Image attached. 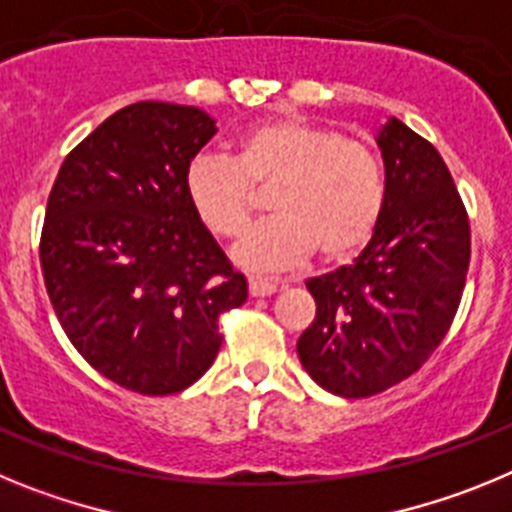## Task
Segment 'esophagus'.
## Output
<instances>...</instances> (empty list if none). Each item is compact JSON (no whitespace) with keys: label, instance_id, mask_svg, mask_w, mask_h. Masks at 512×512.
I'll use <instances>...</instances> for the list:
<instances>
[{"label":"esophagus","instance_id":"obj_1","mask_svg":"<svg viewBox=\"0 0 512 512\" xmlns=\"http://www.w3.org/2000/svg\"><path fill=\"white\" fill-rule=\"evenodd\" d=\"M248 292H251V297H269L277 292V282H269V279H261V277H251L248 279Z\"/></svg>","mask_w":512,"mask_h":512}]
</instances>
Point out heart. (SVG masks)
Listing matches in <instances>:
<instances>
[{
  "label": "heart",
  "mask_w": 512,
  "mask_h": 512,
  "mask_svg": "<svg viewBox=\"0 0 512 512\" xmlns=\"http://www.w3.org/2000/svg\"><path fill=\"white\" fill-rule=\"evenodd\" d=\"M189 205L220 238H238L269 194V223L233 251L248 271H287L312 253L338 264L361 251L382 220L387 187L377 153L361 140L315 122L282 117L253 125L235 161L217 153L192 158L184 176Z\"/></svg>",
  "instance_id": "b5f03b06"
}]
</instances>
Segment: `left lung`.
<instances>
[{
  "label": "left lung",
  "mask_w": 512,
  "mask_h": 512,
  "mask_svg": "<svg viewBox=\"0 0 512 512\" xmlns=\"http://www.w3.org/2000/svg\"><path fill=\"white\" fill-rule=\"evenodd\" d=\"M382 220L354 264L307 279L315 320L297 341L305 372L338 397L408 379L449 333L467 282L469 217L441 153L390 117L377 133Z\"/></svg>",
  "instance_id": "8db88e82"
}]
</instances>
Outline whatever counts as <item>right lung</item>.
I'll return each mask as SVG.
<instances>
[{
	"label": "right lung",
	"mask_w": 512,
	"mask_h": 512,
	"mask_svg": "<svg viewBox=\"0 0 512 512\" xmlns=\"http://www.w3.org/2000/svg\"><path fill=\"white\" fill-rule=\"evenodd\" d=\"M215 133L200 107L128 104L66 156L45 207L40 266L58 323L102 377L140 395L197 382L223 343L217 318L248 297L184 189Z\"/></svg>",
	"instance_id": "add662e5"
}]
</instances>
